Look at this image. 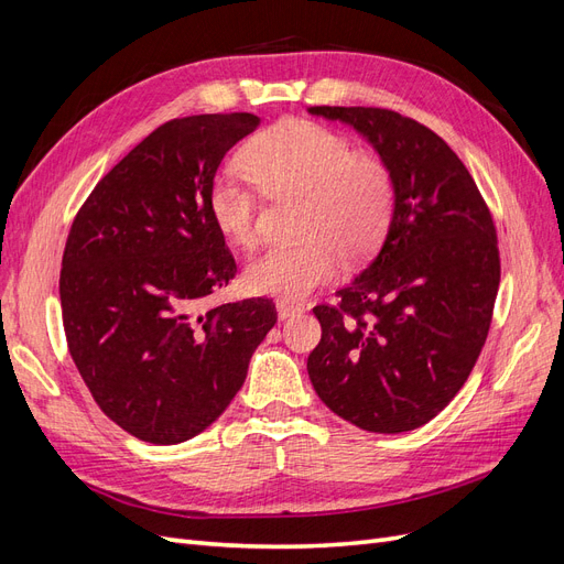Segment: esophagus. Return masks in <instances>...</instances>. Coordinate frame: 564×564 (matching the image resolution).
<instances>
[{
  "label": "esophagus",
  "mask_w": 564,
  "mask_h": 564,
  "mask_svg": "<svg viewBox=\"0 0 564 564\" xmlns=\"http://www.w3.org/2000/svg\"><path fill=\"white\" fill-rule=\"evenodd\" d=\"M301 313H303V305L292 303V301H286V299H280V301H278V317H280V319L294 317V315H301Z\"/></svg>",
  "instance_id": "obj_1"
}]
</instances>
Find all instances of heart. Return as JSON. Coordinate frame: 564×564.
Instances as JSON below:
<instances>
[{
  "label": "heart",
  "instance_id": "1",
  "mask_svg": "<svg viewBox=\"0 0 564 564\" xmlns=\"http://www.w3.org/2000/svg\"><path fill=\"white\" fill-rule=\"evenodd\" d=\"M245 166L224 169L212 185L209 212L235 245H249L259 228V184L270 197L303 193L301 242L270 245L245 268L253 294L303 299L329 282L340 253L365 259L379 247L395 209V181L371 152H350L344 135L305 119L261 131L242 150Z\"/></svg>",
  "mask_w": 564,
  "mask_h": 564
}]
</instances>
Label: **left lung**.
I'll list each match as a JSON object with an SVG mask.
<instances>
[{
	"label": "left lung",
	"instance_id": "left-lung-1",
	"mask_svg": "<svg viewBox=\"0 0 564 564\" xmlns=\"http://www.w3.org/2000/svg\"><path fill=\"white\" fill-rule=\"evenodd\" d=\"M365 135L395 181L386 240L338 305L313 308L322 338L308 377L334 414L369 433L435 419L473 371L501 265L487 204L456 152L381 108H308Z\"/></svg>",
	"mask_w": 564,
	"mask_h": 564
}]
</instances>
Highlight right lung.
Instances as JSON below:
<instances>
[{"mask_svg":"<svg viewBox=\"0 0 564 564\" xmlns=\"http://www.w3.org/2000/svg\"><path fill=\"white\" fill-rule=\"evenodd\" d=\"M259 124L251 112L162 124L98 181L67 235V348L104 414L152 445L209 429L278 322L268 299L204 311L237 272L209 212L216 169Z\"/></svg>","mask_w":564,"mask_h":564,"instance_id":"1","label":"right lung"}]
</instances>
